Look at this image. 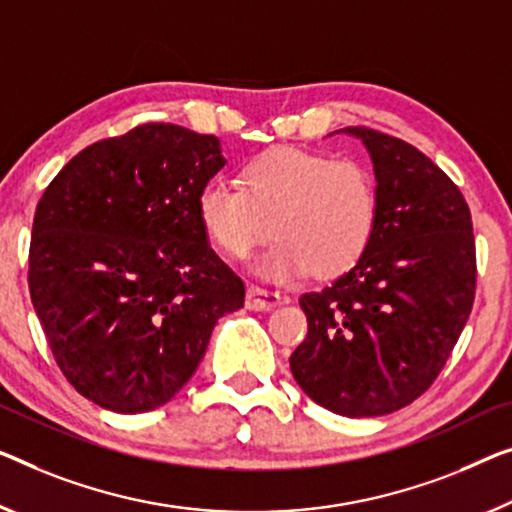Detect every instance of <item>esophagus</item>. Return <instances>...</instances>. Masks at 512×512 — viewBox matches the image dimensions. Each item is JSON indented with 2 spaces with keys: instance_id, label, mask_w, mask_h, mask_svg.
<instances>
[{
  "instance_id": "esophagus-1",
  "label": "esophagus",
  "mask_w": 512,
  "mask_h": 512,
  "mask_svg": "<svg viewBox=\"0 0 512 512\" xmlns=\"http://www.w3.org/2000/svg\"><path fill=\"white\" fill-rule=\"evenodd\" d=\"M280 303V294L271 289L250 285L246 292V308L248 310H273Z\"/></svg>"
}]
</instances>
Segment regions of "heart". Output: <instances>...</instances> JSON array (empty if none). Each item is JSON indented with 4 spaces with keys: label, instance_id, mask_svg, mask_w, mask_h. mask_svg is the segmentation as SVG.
<instances>
[{
    "label": "heart",
    "instance_id": "b5f03b06",
    "mask_svg": "<svg viewBox=\"0 0 512 512\" xmlns=\"http://www.w3.org/2000/svg\"><path fill=\"white\" fill-rule=\"evenodd\" d=\"M197 220L213 246L246 259L273 232L255 262L269 280L315 271L331 278L363 257L377 225V186L356 160L273 149L239 172V188L211 181L197 193Z\"/></svg>",
    "mask_w": 512,
    "mask_h": 512
}]
</instances>
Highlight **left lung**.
I'll use <instances>...</instances> for the list:
<instances>
[{"instance_id":"1","label":"left lung","mask_w":512,"mask_h":512,"mask_svg":"<svg viewBox=\"0 0 512 512\" xmlns=\"http://www.w3.org/2000/svg\"><path fill=\"white\" fill-rule=\"evenodd\" d=\"M335 133L370 154L377 225L352 269L301 296L308 335L289 368L333 414L384 416L430 388L467 324L474 227L460 190L423 151L372 128Z\"/></svg>"}]
</instances>
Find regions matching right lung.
<instances>
[{
    "label": "right lung",
    "mask_w": 512,
    "mask_h": 512,
    "mask_svg": "<svg viewBox=\"0 0 512 512\" xmlns=\"http://www.w3.org/2000/svg\"><path fill=\"white\" fill-rule=\"evenodd\" d=\"M218 137L144 124L61 167L36 207L29 292L75 391L117 414L172 400L243 282L213 253L197 193L225 167Z\"/></svg>",
    "instance_id": "add662e5"
}]
</instances>
